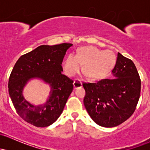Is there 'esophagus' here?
Returning <instances> with one entry per match:
<instances>
[{
	"instance_id": "obj_1",
	"label": "esophagus",
	"mask_w": 150,
	"mask_h": 150,
	"mask_svg": "<svg viewBox=\"0 0 150 150\" xmlns=\"http://www.w3.org/2000/svg\"><path fill=\"white\" fill-rule=\"evenodd\" d=\"M73 86H74V88L77 89V88H78V87H82V83L80 80H76L73 82Z\"/></svg>"
}]
</instances>
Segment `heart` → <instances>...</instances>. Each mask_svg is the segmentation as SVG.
Here are the masks:
<instances>
[{"label": "heart", "mask_w": 150, "mask_h": 150, "mask_svg": "<svg viewBox=\"0 0 150 150\" xmlns=\"http://www.w3.org/2000/svg\"><path fill=\"white\" fill-rule=\"evenodd\" d=\"M82 71L91 80L104 77L114 65V56L108 51L102 52L94 46L81 48L77 55L70 53L63 60L62 66L65 73L72 77Z\"/></svg>", "instance_id": "obj_1"}]
</instances>
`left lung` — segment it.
Listing matches in <instances>:
<instances>
[{"label": "left lung", "mask_w": 150, "mask_h": 150, "mask_svg": "<svg viewBox=\"0 0 150 150\" xmlns=\"http://www.w3.org/2000/svg\"><path fill=\"white\" fill-rule=\"evenodd\" d=\"M113 79L83 83L84 105L97 124L112 128L128 119L140 98L141 81L135 64L118 53Z\"/></svg>", "instance_id": "left-lung-1"}]
</instances>
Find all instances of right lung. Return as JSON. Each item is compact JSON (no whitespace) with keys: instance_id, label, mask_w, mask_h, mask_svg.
<instances>
[{"instance_id":"obj_1","label":"right lung","mask_w":150,"mask_h":150,"mask_svg":"<svg viewBox=\"0 0 150 150\" xmlns=\"http://www.w3.org/2000/svg\"><path fill=\"white\" fill-rule=\"evenodd\" d=\"M72 44L42 45L23 55L12 70L8 92L18 114L36 127L49 126L59 118L68 97L73 92V81L62 74L61 64ZM32 79H39L51 87L45 103L34 105L26 100L23 89Z\"/></svg>"}]
</instances>
